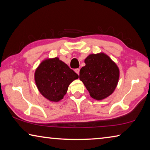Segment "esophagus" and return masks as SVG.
Segmentation results:
<instances>
[{
	"label": "esophagus",
	"instance_id": "1",
	"mask_svg": "<svg viewBox=\"0 0 150 150\" xmlns=\"http://www.w3.org/2000/svg\"><path fill=\"white\" fill-rule=\"evenodd\" d=\"M79 69H75V73H77L78 75H79Z\"/></svg>",
	"mask_w": 150,
	"mask_h": 150
}]
</instances>
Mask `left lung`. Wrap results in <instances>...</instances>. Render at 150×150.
Returning a JSON list of instances; mask_svg holds the SVG:
<instances>
[{
    "mask_svg": "<svg viewBox=\"0 0 150 150\" xmlns=\"http://www.w3.org/2000/svg\"><path fill=\"white\" fill-rule=\"evenodd\" d=\"M85 63V66L80 70L79 79L91 97L101 100L112 95L120 77L116 63L103 52L88 55Z\"/></svg>",
    "mask_w": 150,
    "mask_h": 150,
    "instance_id": "left-lung-1",
    "label": "left lung"
}]
</instances>
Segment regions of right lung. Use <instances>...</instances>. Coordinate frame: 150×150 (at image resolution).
I'll use <instances>...</instances> for the list:
<instances>
[{
  "label": "right lung",
  "mask_w": 150,
  "mask_h": 150,
  "mask_svg": "<svg viewBox=\"0 0 150 150\" xmlns=\"http://www.w3.org/2000/svg\"><path fill=\"white\" fill-rule=\"evenodd\" d=\"M79 75L59 57L46 58L34 73V80L40 94L51 102H59L67 93L69 85Z\"/></svg>",
  "instance_id": "1"
}]
</instances>
